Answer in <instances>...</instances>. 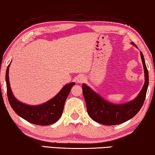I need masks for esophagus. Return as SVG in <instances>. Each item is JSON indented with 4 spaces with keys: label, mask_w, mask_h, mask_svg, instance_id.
Segmentation results:
<instances>
[{
    "label": "esophagus",
    "mask_w": 155,
    "mask_h": 155,
    "mask_svg": "<svg viewBox=\"0 0 155 155\" xmlns=\"http://www.w3.org/2000/svg\"><path fill=\"white\" fill-rule=\"evenodd\" d=\"M76 81L77 83L81 84V83H83L84 81H85V77H84V76H83V75H79L76 77Z\"/></svg>",
    "instance_id": "34e87169"
}]
</instances>
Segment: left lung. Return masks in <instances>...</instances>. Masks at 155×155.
<instances>
[{
    "label": "left lung",
    "instance_id": "8db88e82",
    "mask_svg": "<svg viewBox=\"0 0 155 155\" xmlns=\"http://www.w3.org/2000/svg\"><path fill=\"white\" fill-rule=\"evenodd\" d=\"M132 44L135 46L133 42ZM140 55L144 67L145 81L140 94L134 100L125 104H115L104 99L87 84H82L87 112L93 120L104 125H116L128 121L139 112L145 99L149 84L148 70L142 51H140Z\"/></svg>",
    "mask_w": 155,
    "mask_h": 155
}]
</instances>
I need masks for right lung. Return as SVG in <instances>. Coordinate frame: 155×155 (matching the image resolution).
Wrapping results in <instances>:
<instances>
[{
    "instance_id": "1",
    "label": "right lung",
    "mask_w": 155,
    "mask_h": 155,
    "mask_svg": "<svg viewBox=\"0 0 155 155\" xmlns=\"http://www.w3.org/2000/svg\"><path fill=\"white\" fill-rule=\"evenodd\" d=\"M9 66L10 64L5 73L7 95L10 104L15 112L28 122L37 125L46 126L57 121L63 113L66 98L75 83L66 84L53 99L46 103L36 106L25 104L15 99L13 94L9 82Z\"/></svg>"
}]
</instances>
